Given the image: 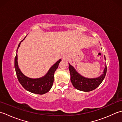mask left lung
Here are the masks:
<instances>
[{"instance_id": "8db88e82", "label": "left lung", "mask_w": 122, "mask_h": 122, "mask_svg": "<svg viewBox=\"0 0 122 122\" xmlns=\"http://www.w3.org/2000/svg\"><path fill=\"white\" fill-rule=\"evenodd\" d=\"M104 59L106 60L105 56ZM68 64L71 83L74 87L81 91L87 92L96 89L103 81L106 74L107 67L106 63L105 64V68L104 69L103 74L98 77L92 78H86L81 75L76 71L73 66L69 63Z\"/></svg>"}]
</instances>
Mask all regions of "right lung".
<instances>
[{
  "instance_id": "add662e5",
  "label": "right lung",
  "mask_w": 122,
  "mask_h": 122,
  "mask_svg": "<svg viewBox=\"0 0 122 122\" xmlns=\"http://www.w3.org/2000/svg\"><path fill=\"white\" fill-rule=\"evenodd\" d=\"M26 37V36L19 44L18 48L17 49L16 55L15 58V68L17 77L19 83L26 90L32 93L42 95L47 93L51 89L54 82V73L57 69L58 65L61 59H59L57 61H56L49 68L45 75L41 77L31 78L27 77L21 71L20 69L19 68L18 61H17L18 60L17 51L21 43L25 39Z\"/></svg>"
}]
</instances>
